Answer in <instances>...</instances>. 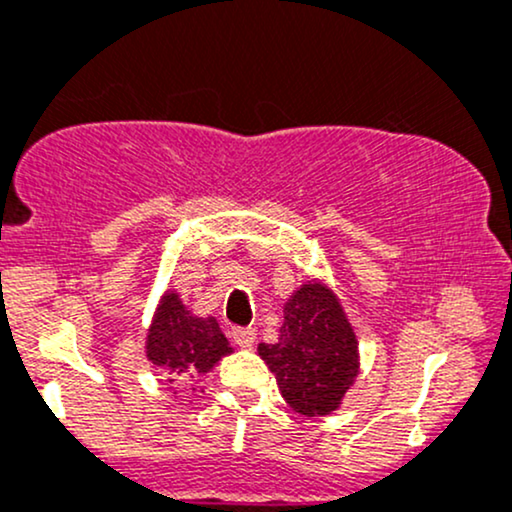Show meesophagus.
I'll return each instance as SVG.
<instances>
[{
  "label": "esophagus",
  "mask_w": 512,
  "mask_h": 512,
  "mask_svg": "<svg viewBox=\"0 0 512 512\" xmlns=\"http://www.w3.org/2000/svg\"><path fill=\"white\" fill-rule=\"evenodd\" d=\"M230 335H232L234 345L242 347V350H249V347L256 342V330L254 328H232Z\"/></svg>",
  "instance_id": "1"
}]
</instances>
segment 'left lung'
<instances>
[{
	"label": "left lung",
	"mask_w": 512,
	"mask_h": 512,
	"mask_svg": "<svg viewBox=\"0 0 512 512\" xmlns=\"http://www.w3.org/2000/svg\"><path fill=\"white\" fill-rule=\"evenodd\" d=\"M282 318L278 342H261L258 357L278 378L294 412L326 417L359 376V342L350 318L335 292L318 280L292 292Z\"/></svg>",
	"instance_id": "left-lung-1"
}]
</instances>
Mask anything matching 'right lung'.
<instances>
[{
    "instance_id": "add662e5",
    "label": "right lung",
    "mask_w": 512,
    "mask_h": 512,
    "mask_svg": "<svg viewBox=\"0 0 512 512\" xmlns=\"http://www.w3.org/2000/svg\"><path fill=\"white\" fill-rule=\"evenodd\" d=\"M227 354L232 347L213 316L191 314L179 292L162 294L146 335V357L158 369L170 371V383L208 374Z\"/></svg>"
}]
</instances>
